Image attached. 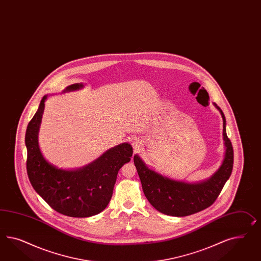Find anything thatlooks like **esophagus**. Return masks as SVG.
Returning a JSON list of instances; mask_svg holds the SVG:
<instances>
[{"instance_id": "obj_1", "label": "esophagus", "mask_w": 261, "mask_h": 261, "mask_svg": "<svg viewBox=\"0 0 261 261\" xmlns=\"http://www.w3.org/2000/svg\"><path fill=\"white\" fill-rule=\"evenodd\" d=\"M133 145H134L135 149H139L141 145V142H140V141H133Z\"/></svg>"}]
</instances>
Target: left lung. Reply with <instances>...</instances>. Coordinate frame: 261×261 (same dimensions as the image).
<instances>
[{
    "instance_id": "left-lung-1",
    "label": "left lung",
    "mask_w": 261,
    "mask_h": 261,
    "mask_svg": "<svg viewBox=\"0 0 261 261\" xmlns=\"http://www.w3.org/2000/svg\"><path fill=\"white\" fill-rule=\"evenodd\" d=\"M223 120V141L225 154L221 165L209 178L196 184L176 180L150 169L139 155L134 163L141 178L142 190L155 210L167 216L186 217L211 206L219 197L232 174L233 150L226 133L225 116L216 103Z\"/></svg>"
}]
</instances>
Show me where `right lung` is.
Here are the masks:
<instances>
[{
  "label": "right lung",
  "mask_w": 261,
  "mask_h": 261,
  "mask_svg": "<svg viewBox=\"0 0 261 261\" xmlns=\"http://www.w3.org/2000/svg\"><path fill=\"white\" fill-rule=\"evenodd\" d=\"M84 84L67 86L76 91ZM45 95L25 133L27 170L34 190L55 211L72 218H88L103 211L112 197L114 185L121 166L130 162L132 146L123 142L108 149L91 163L77 169L59 168L44 159L39 145V130L44 110Z\"/></svg>",
  "instance_id": "right-lung-1"
}]
</instances>
